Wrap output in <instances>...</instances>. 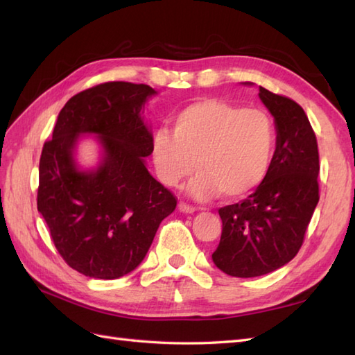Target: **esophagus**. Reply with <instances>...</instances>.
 Listing matches in <instances>:
<instances>
[{"instance_id":"obj_1","label":"esophagus","mask_w":355,"mask_h":355,"mask_svg":"<svg viewBox=\"0 0 355 355\" xmlns=\"http://www.w3.org/2000/svg\"><path fill=\"white\" fill-rule=\"evenodd\" d=\"M178 209H180V212H183V214H193L195 210H197V207L187 205V202H184V201L178 202Z\"/></svg>"}]
</instances>
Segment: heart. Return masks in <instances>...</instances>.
I'll return each mask as SVG.
<instances>
[{
  "instance_id": "1",
  "label": "heart",
  "mask_w": 355,
  "mask_h": 355,
  "mask_svg": "<svg viewBox=\"0 0 355 355\" xmlns=\"http://www.w3.org/2000/svg\"><path fill=\"white\" fill-rule=\"evenodd\" d=\"M275 143V126L266 112L201 99L177 112L173 132L155 131L153 160L164 184L177 186L197 162L200 173L191 183L192 195L241 200L266 180Z\"/></svg>"
}]
</instances>
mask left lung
Here are the masks:
<instances>
[{
	"label": "left lung",
	"instance_id": "1",
	"mask_svg": "<svg viewBox=\"0 0 355 355\" xmlns=\"http://www.w3.org/2000/svg\"><path fill=\"white\" fill-rule=\"evenodd\" d=\"M259 97L277 132L270 171L245 200L218 210L223 232L212 259L235 277L262 276L288 263L319 202L318 140L305 111L262 87Z\"/></svg>",
	"mask_w": 355,
	"mask_h": 355
}]
</instances>
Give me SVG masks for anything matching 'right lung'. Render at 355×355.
<instances>
[{"label":"right lung","mask_w":355,"mask_h":355,"mask_svg":"<svg viewBox=\"0 0 355 355\" xmlns=\"http://www.w3.org/2000/svg\"><path fill=\"white\" fill-rule=\"evenodd\" d=\"M149 85L105 82L65 103L40 160L37 210L62 259L94 279H117L145 258L177 198L146 169L153 134L141 119ZM96 133L104 149L94 171H80L73 148Z\"/></svg>","instance_id":"obj_1"}]
</instances>
